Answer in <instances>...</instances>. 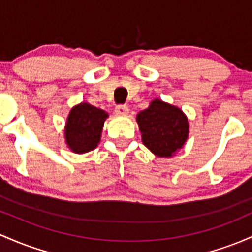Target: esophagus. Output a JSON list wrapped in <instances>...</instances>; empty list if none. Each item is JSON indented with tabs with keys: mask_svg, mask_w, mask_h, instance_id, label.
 <instances>
[{
	"mask_svg": "<svg viewBox=\"0 0 252 252\" xmlns=\"http://www.w3.org/2000/svg\"><path fill=\"white\" fill-rule=\"evenodd\" d=\"M115 113L119 115H126L128 113V108L126 106H123V104H119V106L115 107Z\"/></svg>",
	"mask_w": 252,
	"mask_h": 252,
	"instance_id": "esophagus-1",
	"label": "esophagus"
}]
</instances>
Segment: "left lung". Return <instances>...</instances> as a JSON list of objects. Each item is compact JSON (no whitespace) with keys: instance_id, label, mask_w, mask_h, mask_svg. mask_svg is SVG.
<instances>
[{"instance_id":"8db88e82","label":"left lung","mask_w":252,"mask_h":252,"mask_svg":"<svg viewBox=\"0 0 252 252\" xmlns=\"http://www.w3.org/2000/svg\"><path fill=\"white\" fill-rule=\"evenodd\" d=\"M137 123L143 144L157 157L175 156L188 139L189 124L185 113L159 98L138 113Z\"/></svg>"}]
</instances>
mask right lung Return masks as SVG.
I'll return each mask as SVG.
<instances>
[{
  "instance_id": "obj_1",
  "label": "right lung",
  "mask_w": 252,
  "mask_h": 252,
  "mask_svg": "<svg viewBox=\"0 0 252 252\" xmlns=\"http://www.w3.org/2000/svg\"><path fill=\"white\" fill-rule=\"evenodd\" d=\"M108 114L87 102L72 107L65 124V141L75 154H86L100 143Z\"/></svg>"
}]
</instances>
